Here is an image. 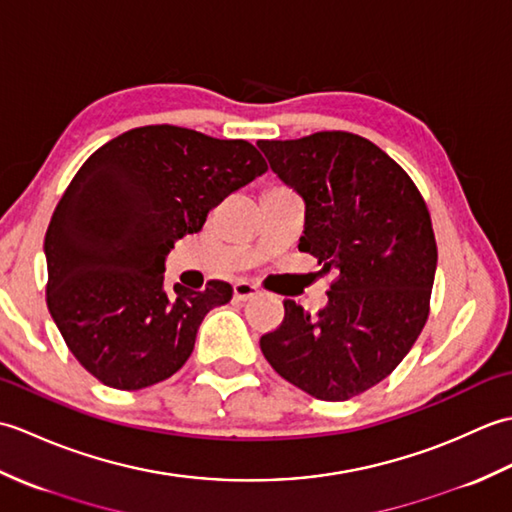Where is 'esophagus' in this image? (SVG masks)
Returning <instances> with one entry per match:
<instances>
[{
    "mask_svg": "<svg viewBox=\"0 0 512 512\" xmlns=\"http://www.w3.org/2000/svg\"><path fill=\"white\" fill-rule=\"evenodd\" d=\"M257 295V286L250 284L246 279H237L233 284V297L237 301H248Z\"/></svg>",
    "mask_w": 512,
    "mask_h": 512,
    "instance_id": "obj_1",
    "label": "esophagus"
}]
</instances>
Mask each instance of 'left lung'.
<instances>
[{
	"label": "left lung",
	"instance_id": "1",
	"mask_svg": "<svg viewBox=\"0 0 512 512\" xmlns=\"http://www.w3.org/2000/svg\"><path fill=\"white\" fill-rule=\"evenodd\" d=\"M270 169L306 202L299 250L334 273L314 317L284 301L259 339L266 361L319 400H350L387 378L429 317L438 246L427 202L396 160L350 132L259 140Z\"/></svg>",
	"mask_w": 512,
	"mask_h": 512
}]
</instances>
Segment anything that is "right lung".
Here are the masks:
<instances>
[{
    "mask_svg": "<svg viewBox=\"0 0 512 512\" xmlns=\"http://www.w3.org/2000/svg\"><path fill=\"white\" fill-rule=\"evenodd\" d=\"M268 169L248 140L176 125L112 138L83 162L46 231V301L68 350L103 385L136 391L173 376L226 281L165 290L176 239L202 231L226 195Z\"/></svg>",
    "mask_w": 512,
    "mask_h": 512,
    "instance_id": "right-lung-1",
    "label": "right lung"
}]
</instances>
